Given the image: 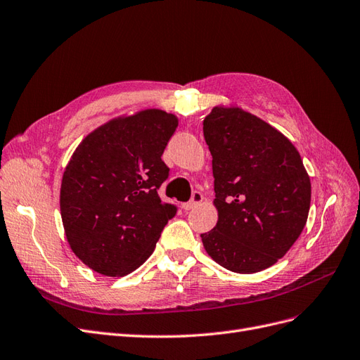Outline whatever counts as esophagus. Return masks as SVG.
Returning <instances> with one entry per match:
<instances>
[{
	"label": "esophagus",
	"instance_id": "34e87169",
	"mask_svg": "<svg viewBox=\"0 0 360 360\" xmlns=\"http://www.w3.org/2000/svg\"><path fill=\"white\" fill-rule=\"evenodd\" d=\"M202 200H204L202 193L196 191V192H193V193H192L191 201H189V202H186V204H183V210H186V212H189V210L195 208L196 205H200V204L202 202Z\"/></svg>",
	"mask_w": 360,
	"mask_h": 360
}]
</instances>
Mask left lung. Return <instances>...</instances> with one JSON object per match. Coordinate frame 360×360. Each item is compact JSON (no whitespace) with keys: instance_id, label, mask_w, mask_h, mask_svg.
I'll return each mask as SVG.
<instances>
[{"instance_id":"1","label":"left lung","mask_w":360,"mask_h":360,"mask_svg":"<svg viewBox=\"0 0 360 360\" xmlns=\"http://www.w3.org/2000/svg\"><path fill=\"white\" fill-rule=\"evenodd\" d=\"M213 156L216 226L201 233L214 262L238 274L274 265L301 235L311 181L296 147L265 120L237 105L204 119Z\"/></svg>"}]
</instances>
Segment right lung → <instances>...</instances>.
Returning <instances> with one entry per match:
<instances>
[{
	"label": "right lung",
	"instance_id": "add662e5",
	"mask_svg": "<svg viewBox=\"0 0 360 360\" xmlns=\"http://www.w3.org/2000/svg\"><path fill=\"white\" fill-rule=\"evenodd\" d=\"M179 127L176 115L146 108L108 120L74 150L60 183V217L67 241L84 265L123 277L155 250L177 207L164 204L168 179L162 156Z\"/></svg>",
	"mask_w": 360,
	"mask_h": 360
}]
</instances>
